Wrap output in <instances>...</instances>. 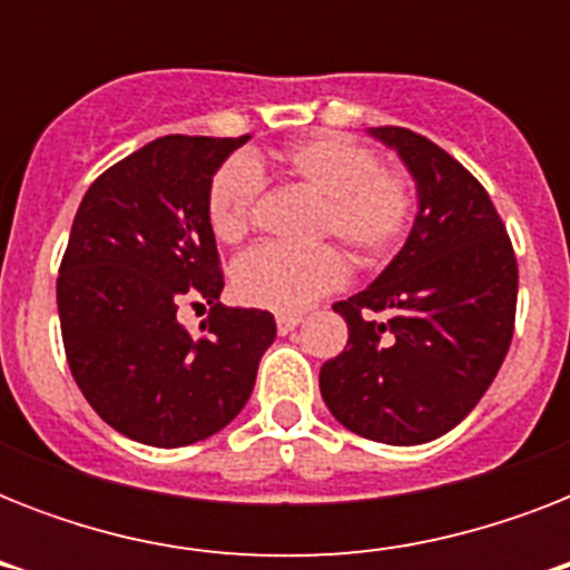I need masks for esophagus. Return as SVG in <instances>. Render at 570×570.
<instances>
[{"mask_svg":"<svg viewBox=\"0 0 570 570\" xmlns=\"http://www.w3.org/2000/svg\"><path fill=\"white\" fill-rule=\"evenodd\" d=\"M277 331H281V334H289V331H295L298 328V325H302V316H298V313H277Z\"/></svg>","mask_w":570,"mask_h":570,"instance_id":"obj_1","label":"esophagus"}]
</instances>
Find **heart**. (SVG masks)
I'll return each mask as SVG.
<instances>
[{
	"instance_id": "obj_1",
	"label": "heart",
	"mask_w": 570,
	"mask_h": 570,
	"mask_svg": "<svg viewBox=\"0 0 570 570\" xmlns=\"http://www.w3.org/2000/svg\"><path fill=\"white\" fill-rule=\"evenodd\" d=\"M281 171L316 197L313 239H337L357 266L387 259L405 239L414 215V191L405 174L381 168L379 156L355 138L320 132L284 147ZM263 177L248 156H233L213 174L206 218L222 242H239L257 213ZM346 263L331 245L281 248L257 245L233 263L230 284L242 304L263 311H304L320 295L337 289Z\"/></svg>"
}]
</instances>
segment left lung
I'll return each instance as SVG.
<instances>
[{
  "mask_svg": "<svg viewBox=\"0 0 570 570\" xmlns=\"http://www.w3.org/2000/svg\"><path fill=\"white\" fill-rule=\"evenodd\" d=\"M370 136L405 163L420 206L390 266L334 304L348 343L322 366L320 390L348 432L414 446L455 429L491 387L514 334L518 259L464 165L411 129Z\"/></svg>",
  "mask_w": 570,
  "mask_h": 570,
  "instance_id": "left-lung-1",
  "label": "left lung"
}]
</instances>
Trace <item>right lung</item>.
Listing matches in <instances>:
<instances>
[{
  "mask_svg": "<svg viewBox=\"0 0 570 570\" xmlns=\"http://www.w3.org/2000/svg\"><path fill=\"white\" fill-rule=\"evenodd\" d=\"M248 138H156L102 171L76 209L56 286L67 364L88 405L147 446L222 432L277 334L268 311L218 302L206 195ZM183 297L210 304L200 335L176 322Z\"/></svg>",
  "mask_w": 570,
  "mask_h": 570,
  "instance_id": "right-lung-1",
  "label": "right lung"
}]
</instances>
